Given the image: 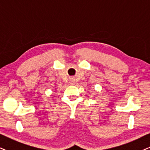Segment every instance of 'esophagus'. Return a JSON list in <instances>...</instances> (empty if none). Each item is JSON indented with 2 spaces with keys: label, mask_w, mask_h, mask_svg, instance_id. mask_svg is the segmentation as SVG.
<instances>
[{
  "label": "esophagus",
  "mask_w": 150,
  "mask_h": 150,
  "mask_svg": "<svg viewBox=\"0 0 150 150\" xmlns=\"http://www.w3.org/2000/svg\"><path fill=\"white\" fill-rule=\"evenodd\" d=\"M69 83L71 84V85H74V84L76 83V81H75L74 79H71V80H70Z\"/></svg>",
  "instance_id": "obj_1"
}]
</instances>
